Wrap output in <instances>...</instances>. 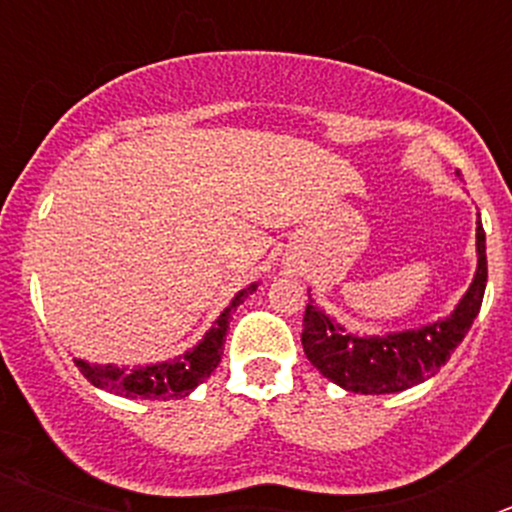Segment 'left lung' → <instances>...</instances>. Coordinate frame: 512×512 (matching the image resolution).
I'll use <instances>...</instances> for the list:
<instances>
[{
	"label": "left lung",
	"mask_w": 512,
	"mask_h": 512,
	"mask_svg": "<svg viewBox=\"0 0 512 512\" xmlns=\"http://www.w3.org/2000/svg\"><path fill=\"white\" fill-rule=\"evenodd\" d=\"M485 287V228L477 220V271L467 295L461 297L449 318L387 336H354L318 305H312V297L307 295L310 302L302 320V348L323 377L348 392L390 395L410 390L431 379L451 359L479 315Z\"/></svg>",
	"instance_id": "8db88e82"
}]
</instances>
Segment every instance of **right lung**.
Instances as JSON below:
<instances>
[{
	"label": "right lung",
	"instance_id": "1",
	"mask_svg": "<svg viewBox=\"0 0 512 512\" xmlns=\"http://www.w3.org/2000/svg\"><path fill=\"white\" fill-rule=\"evenodd\" d=\"M256 287H259V282L241 289L233 297V302L220 312V318L212 323L205 338L194 348L184 351L182 356L158 361V364L133 366V369L115 364H89L84 359H74L76 366L94 387L112 392V395L130 397V400H135V397H140V400H182L217 369V364L223 359L230 315L248 295L256 292Z\"/></svg>",
	"mask_w": 512,
	"mask_h": 512
}]
</instances>
